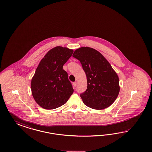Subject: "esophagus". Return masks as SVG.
Masks as SVG:
<instances>
[{
  "label": "esophagus",
  "instance_id": "34e87169",
  "mask_svg": "<svg viewBox=\"0 0 152 152\" xmlns=\"http://www.w3.org/2000/svg\"><path fill=\"white\" fill-rule=\"evenodd\" d=\"M77 82H74V83H73V85H74V88H76V87L77 86Z\"/></svg>",
  "mask_w": 152,
  "mask_h": 152
}]
</instances>
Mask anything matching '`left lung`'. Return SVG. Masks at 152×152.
<instances>
[{"label":"left lung","mask_w":152,"mask_h":152,"mask_svg":"<svg viewBox=\"0 0 152 152\" xmlns=\"http://www.w3.org/2000/svg\"><path fill=\"white\" fill-rule=\"evenodd\" d=\"M72 56L80 61L87 77L88 87L80 94L85 105L94 109L106 108L115 101L120 91L118 76L101 53L83 47Z\"/></svg>","instance_id":"left-lung-1"}]
</instances>
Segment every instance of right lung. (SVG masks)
Returning a JSON list of instances; mask_svg holds the SVG:
<instances>
[{
  "label": "right lung",
  "mask_w": 152,
  "mask_h": 152,
  "mask_svg": "<svg viewBox=\"0 0 152 152\" xmlns=\"http://www.w3.org/2000/svg\"><path fill=\"white\" fill-rule=\"evenodd\" d=\"M74 51L56 47L42 59L31 81V90L35 101L42 107L51 110L64 105L74 92L64 64Z\"/></svg>",
  "instance_id": "right-lung-1"
}]
</instances>
